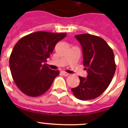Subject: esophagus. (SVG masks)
Returning <instances> with one entry per match:
<instances>
[{
  "mask_svg": "<svg viewBox=\"0 0 128 128\" xmlns=\"http://www.w3.org/2000/svg\"><path fill=\"white\" fill-rule=\"evenodd\" d=\"M61 74L63 76H68V74L66 73V72H64V71H62V72H61Z\"/></svg>",
  "mask_w": 128,
  "mask_h": 128,
  "instance_id": "1",
  "label": "esophagus"
}]
</instances>
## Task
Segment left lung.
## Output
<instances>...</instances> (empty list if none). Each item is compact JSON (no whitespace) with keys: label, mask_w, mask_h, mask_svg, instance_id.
<instances>
[{"label":"left lung","mask_w":128,"mask_h":128,"mask_svg":"<svg viewBox=\"0 0 128 128\" xmlns=\"http://www.w3.org/2000/svg\"><path fill=\"white\" fill-rule=\"evenodd\" d=\"M75 37L82 47L83 65L88 75L86 78L79 77L80 84L71 90L78 99H94L106 90L114 78L116 69L114 52L100 37L90 34Z\"/></svg>","instance_id":"obj_1"}]
</instances>
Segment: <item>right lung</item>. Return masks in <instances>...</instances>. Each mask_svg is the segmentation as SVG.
Masks as SVG:
<instances>
[{
    "instance_id": "1",
    "label": "right lung",
    "mask_w": 128,
    "mask_h": 128,
    "mask_svg": "<svg viewBox=\"0 0 128 128\" xmlns=\"http://www.w3.org/2000/svg\"><path fill=\"white\" fill-rule=\"evenodd\" d=\"M66 33L38 31L19 40L11 52L10 67L16 85L26 95L38 97L49 89L60 71L45 63Z\"/></svg>"
}]
</instances>
